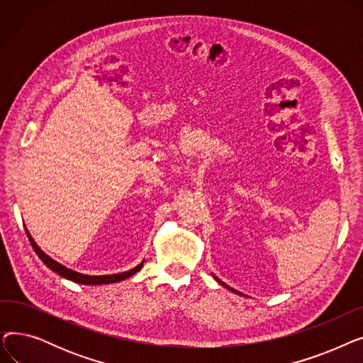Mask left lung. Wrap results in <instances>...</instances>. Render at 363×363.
I'll list each match as a JSON object with an SVG mask.
<instances>
[{
	"mask_svg": "<svg viewBox=\"0 0 363 363\" xmlns=\"http://www.w3.org/2000/svg\"><path fill=\"white\" fill-rule=\"evenodd\" d=\"M215 279H216V281H218V282H219V284H220V285H222V287H225V289H228V290H231V291H233V293H235V294H240V293H238V291H235V290H234V289H231V287H230V285H226V284H225V282H222V281H220V279H218V278H216V277H215Z\"/></svg>",
	"mask_w": 363,
	"mask_h": 363,
	"instance_id": "1",
	"label": "left lung"
}]
</instances>
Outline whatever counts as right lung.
I'll list each match as a JSON object with an SVG mask.
<instances>
[{
    "mask_svg": "<svg viewBox=\"0 0 363 363\" xmlns=\"http://www.w3.org/2000/svg\"><path fill=\"white\" fill-rule=\"evenodd\" d=\"M26 234H28V238H29V241H30V244H32V247H33L35 253L38 255V257H40V259L44 262V264L47 266V268H50L52 272L59 274L60 277H63V278H66V279H70V281L78 282V284H84V285H101V284H114V282L123 281V279L132 277L133 274H137V272L141 269V266H143V263H144V262H141L138 266H135V268H132V269H129V271H126V272H122V274L99 275V277L84 275V274H79V272H74V271H72V269H67L66 266H63L62 263H59V262H55L54 259H51L48 255H45V253L40 249V247H38V244L33 241V238H32V235L29 234L28 230H26Z\"/></svg>",
    "mask_w": 363,
    "mask_h": 363,
    "instance_id": "1",
    "label": "right lung"
}]
</instances>
